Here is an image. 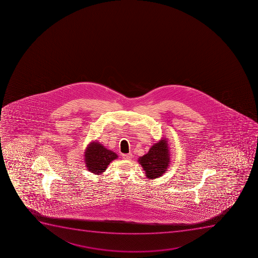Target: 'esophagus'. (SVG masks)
Returning a JSON list of instances; mask_svg holds the SVG:
<instances>
[{
	"label": "esophagus",
	"mask_w": 258,
	"mask_h": 258,
	"mask_svg": "<svg viewBox=\"0 0 258 258\" xmlns=\"http://www.w3.org/2000/svg\"><path fill=\"white\" fill-rule=\"evenodd\" d=\"M122 158L125 159V160H131V159L133 158L132 153L122 154Z\"/></svg>",
	"instance_id": "1"
}]
</instances>
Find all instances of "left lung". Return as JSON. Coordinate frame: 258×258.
Segmentation results:
<instances>
[{
    "label": "left lung",
    "mask_w": 258,
    "mask_h": 258,
    "mask_svg": "<svg viewBox=\"0 0 258 258\" xmlns=\"http://www.w3.org/2000/svg\"><path fill=\"white\" fill-rule=\"evenodd\" d=\"M167 141L162 139L151 146L148 153L139 158L147 178H158L167 171L171 161Z\"/></svg>",
    "instance_id": "1"
}]
</instances>
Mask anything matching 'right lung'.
<instances>
[{
    "instance_id": "add662e5",
    "label": "right lung",
    "mask_w": 258,
    "mask_h": 258,
    "mask_svg": "<svg viewBox=\"0 0 258 258\" xmlns=\"http://www.w3.org/2000/svg\"><path fill=\"white\" fill-rule=\"evenodd\" d=\"M84 156L88 171L97 175L104 172L110 162L117 158V154L105 148L97 141H93L88 145Z\"/></svg>"
}]
</instances>
